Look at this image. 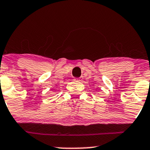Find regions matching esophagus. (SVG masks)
Listing matches in <instances>:
<instances>
[{
    "instance_id": "esophagus-1",
    "label": "esophagus",
    "mask_w": 150,
    "mask_h": 150,
    "mask_svg": "<svg viewBox=\"0 0 150 150\" xmlns=\"http://www.w3.org/2000/svg\"><path fill=\"white\" fill-rule=\"evenodd\" d=\"M82 79H83V77H78V78H76L75 80H76L77 81H82Z\"/></svg>"
}]
</instances>
